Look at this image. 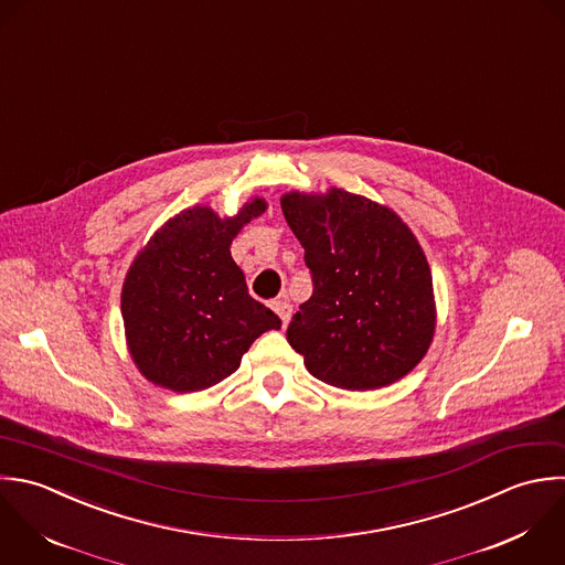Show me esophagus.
Returning a JSON list of instances; mask_svg holds the SVG:
<instances>
[{"mask_svg":"<svg viewBox=\"0 0 565 565\" xmlns=\"http://www.w3.org/2000/svg\"><path fill=\"white\" fill-rule=\"evenodd\" d=\"M273 310L277 312V317L281 319V326L286 328L288 326V321H290V315H292V306H290V301L288 299H277V301H273Z\"/></svg>","mask_w":565,"mask_h":565,"instance_id":"esophagus-1","label":"esophagus"}]
</instances>
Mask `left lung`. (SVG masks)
I'll use <instances>...</instances> for the list:
<instances>
[{
  "label": "left lung",
  "mask_w": 565,
  "mask_h": 565,
  "mask_svg": "<svg viewBox=\"0 0 565 565\" xmlns=\"http://www.w3.org/2000/svg\"><path fill=\"white\" fill-rule=\"evenodd\" d=\"M281 211L315 286L286 332L308 372L352 392L401 381L436 332L431 268L416 235L392 209L343 189L290 191Z\"/></svg>",
  "instance_id": "1"
}]
</instances>
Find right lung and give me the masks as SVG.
<instances>
[{
	"label": "right lung",
	"mask_w": 565,
	"mask_h": 565,
	"mask_svg": "<svg viewBox=\"0 0 565 565\" xmlns=\"http://www.w3.org/2000/svg\"><path fill=\"white\" fill-rule=\"evenodd\" d=\"M266 200H248L220 217L193 206L164 222L127 270L120 312L127 348L140 374L178 394L231 376L253 341L279 330V317L248 295L231 242Z\"/></svg>",
	"instance_id": "obj_1"
}]
</instances>
